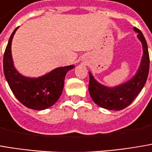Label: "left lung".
<instances>
[{"label": "left lung", "instance_id": "obj_1", "mask_svg": "<svg viewBox=\"0 0 152 152\" xmlns=\"http://www.w3.org/2000/svg\"><path fill=\"white\" fill-rule=\"evenodd\" d=\"M133 30L137 33V38L142 43L143 56L138 69L131 80L118 86L109 87L97 81L92 76V72H89L90 81L88 90L90 96L93 102L102 108L115 111L125 109L132 104L145 85L150 68L147 42L139 29L134 27Z\"/></svg>", "mask_w": 152, "mask_h": 152}]
</instances>
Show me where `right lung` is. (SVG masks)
<instances>
[{
    "instance_id": "obj_1",
    "label": "right lung",
    "mask_w": 152,
    "mask_h": 152,
    "mask_svg": "<svg viewBox=\"0 0 152 152\" xmlns=\"http://www.w3.org/2000/svg\"><path fill=\"white\" fill-rule=\"evenodd\" d=\"M16 27L11 34L3 57V72L10 89L16 99L26 107L34 110L49 108L60 97L66 72L74 66L57 67L38 78H30L20 74L15 67L11 53L13 37Z\"/></svg>"
}]
</instances>
